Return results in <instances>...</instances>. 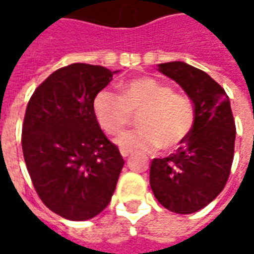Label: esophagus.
Instances as JSON below:
<instances>
[{
  "mask_svg": "<svg viewBox=\"0 0 254 254\" xmlns=\"http://www.w3.org/2000/svg\"><path fill=\"white\" fill-rule=\"evenodd\" d=\"M120 152H121V155L124 156V158H127V156H129V155H130V152H132V151L127 148H121L120 149Z\"/></svg>",
  "mask_w": 254,
  "mask_h": 254,
  "instance_id": "obj_1",
  "label": "esophagus"
}]
</instances>
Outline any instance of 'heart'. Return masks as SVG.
<instances>
[{"label":"heart","mask_w":254,"mask_h":254,"mask_svg":"<svg viewBox=\"0 0 254 254\" xmlns=\"http://www.w3.org/2000/svg\"><path fill=\"white\" fill-rule=\"evenodd\" d=\"M94 113L102 129L118 134L138 114L141 127L122 133L124 148L163 151L180 147L194 127L196 113L189 96L152 77L132 78L121 85V95L102 89L94 98Z\"/></svg>","instance_id":"heart-1"}]
</instances>
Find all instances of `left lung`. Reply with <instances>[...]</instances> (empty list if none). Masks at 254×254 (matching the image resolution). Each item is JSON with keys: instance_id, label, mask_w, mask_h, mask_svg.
<instances>
[{"instance_id": "left-lung-1", "label": "left lung", "mask_w": 254, "mask_h": 254, "mask_svg": "<svg viewBox=\"0 0 254 254\" xmlns=\"http://www.w3.org/2000/svg\"><path fill=\"white\" fill-rule=\"evenodd\" d=\"M159 70L190 98L196 122L174 154L152 160L149 184L163 207L187 215L208 205L227 184L234 159V117L226 91L205 72L181 61L160 64Z\"/></svg>"}]
</instances>
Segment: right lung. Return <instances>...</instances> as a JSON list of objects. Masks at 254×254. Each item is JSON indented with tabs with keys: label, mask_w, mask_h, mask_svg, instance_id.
Masks as SVG:
<instances>
[{
	"label": "right lung",
	"mask_w": 254,
	"mask_h": 254,
	"mask_svg": "<svg viewBox=\"0 0 254 254\" xmlns=\"http://www.w3.org/2000/svg\"><path fill=\"white\" fill-rule=\"evenodd\" d=\"M113 73L89 64L60 67L27 105L21 147L31 181L43 204L69 220L94 218L109 205L125 163L94 113L95 95Z\"/></svg>",
	"instance_id": "1"
}]
</instances>
